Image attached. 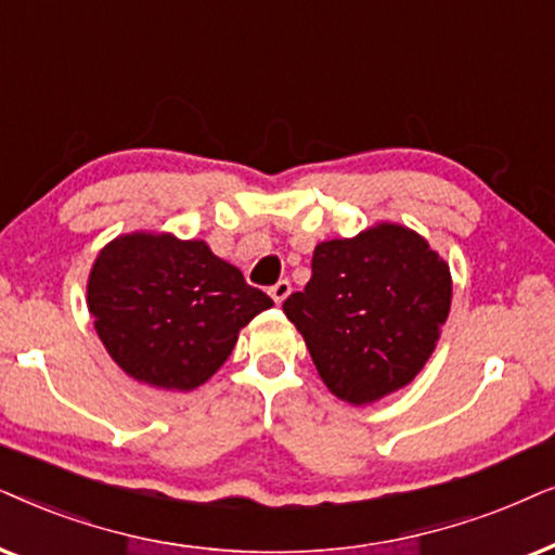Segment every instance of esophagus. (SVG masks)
Returning <instances> with one entry per match:
<instances>
[{
  "label": "esophagus",
  "mask_w": 555,
  "mask_h": 555,
  "mask_svg": "<svg viewBox=\"0 0 555 555\" xmlns=\"http://www.w3.org/2000/svg\"><path fill=\"white\" fill-rule=\"evenodd\" d=\"M269 294H271V299L276 301V305H282V301L292 294V284H289V279H282V282L273 284L271 289H269Z\"/></svg>",
  "instance_id": "34e87169"
}]
</instances>
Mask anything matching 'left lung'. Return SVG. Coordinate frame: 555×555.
<instances>
[{"label":"left lung","instance_id":"left-lung-1","mask_svg":"<svg viewBox=\"0 0 555 555\" xmlns=\"http://www.w3.org/2000/svg\"><path fill=\"white\" fill-rule=\"evenodd\" d=\"M452 307V273L418 233L396 223L314 248L312 279L284 301L332 393L365 405L409 386Z\"/></svg>","mask_w":555,"mask_h":555}]
</instances>
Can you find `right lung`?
I'll return each instance as SVG.
<instances>
[{
	"label": "right lung",
	"instance_id": "add662e5",
	"mask_svg": "<svg viewBox=\"0 0 555 555\" xmlns=\"http://www.w3.org/2000/svg\"><path fill=\"white\" fill-rule=\"evenodd\" d=\"M273 307L205 241L172 233L118 235L88 276V312L114 363L146 386H203L241 327Z\"/></svg>",
	"mask_w": 555,
	"mask_h": 555
}]
</instances>
